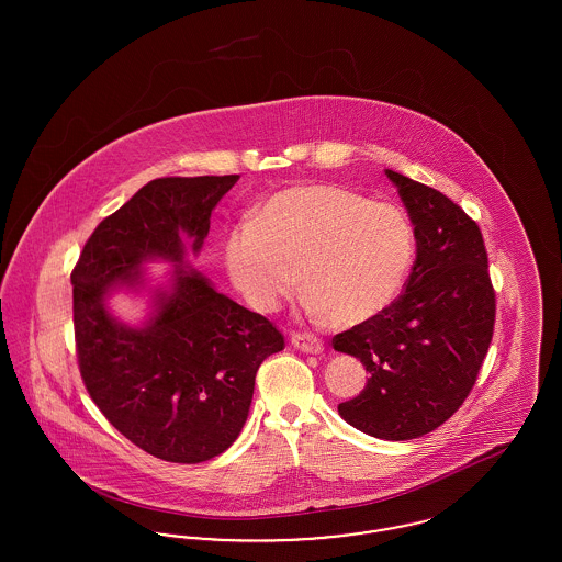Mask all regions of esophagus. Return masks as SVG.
Listing matches in <instances>:
<instances>
[{
    "label": "esophagus",
    "mask_w": 562,
    "mask_h": 562,
    "mask_svg": "<svg viewBox=\"0 0 562 562\" xmlns=\"http://www.w3.org/2000/svg\"><path fill=\"white\" fill-rule=\"evenodd\" d=\"M291 344L299 351H305V353H322L324 351V341L321 337L310 335V333H294Z\"/></svg>",
    "instance_id": "esophagus-1"
}]
</instances>
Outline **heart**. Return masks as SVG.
Wrapping results in <instances>:
<instances>
[{"label":"heart","mask_w":562,"mask_h":562,"mask_svg":"<svg viewBox=\"0 0 562 562\" xmlns=\"http://www.w3.org/2000/svg\"><path fill=\"white\" fill-rule=\"evenodd\" d=\"M415 261V232L398 206L328 183L282 189L238 223L225 240V268L259 312L293 293L335 326L383 314Z\"/></svg>","instance_id":"b5f03b06"}]
</instances>
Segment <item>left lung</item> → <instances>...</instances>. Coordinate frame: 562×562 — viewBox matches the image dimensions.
<instances>
[{
  "label": "left lung",
  "instance_id": "8db88e82",
  "mask_svg": "<svg viewBox=\"0 0 562 562\" xmlns=\"http://www.w3.org/2000/svg\"><path fill=\"white\" fill-rule=\"evenodd\" d=\"M385 175L411 216L417 257L404 293L335 335L333 348L371 374L339 415L374 438L411 440L442 426L472 392L493 339L495 291L476 221L445 193Z\"/></svg>",
  "mask_w": 562,
  "mask_h": 562
}]
</instances>
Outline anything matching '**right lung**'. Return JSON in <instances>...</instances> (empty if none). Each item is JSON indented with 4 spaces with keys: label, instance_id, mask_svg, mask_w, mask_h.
Masks as SVG:
<instances>
[{
    "label": "right lung",
    "instance_id": "right-lung-1",
    "mask_svg": "<svg viewBox=\"0 0 562 562\" xmlns=\"http://www.w3.org/2000/svg\"><path fill=\"white\" fill-rule=\"evenodd\" d=\"M238 179L149 181L99 223L71 271L76 349L90 398L138 449L172 463H200L234 445L261 362L284 349L268 318L216 293L186 263L183 240L200 252L214 206ZM158 258L176 266L173 286L155 294L143 327L115 322L106 296L142 283L144 263Z\"/></svg>",
    "mask_w": 562,
    "mask_h": 562
}]
</instances>
